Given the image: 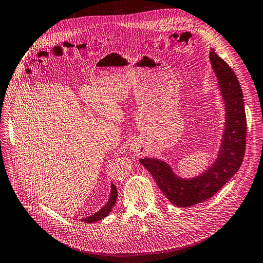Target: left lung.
<instances>
[{"label":"left lung","instance_id":"left-lung-1","mask_svg":"<svg viewBox=\"0 0 263 263\" xmlns=\"http://www.w3.org/2000/svg\"><path fill=\"white\" fill-rule=\"evenodd\" d=\"M209 56L226 106V128L215 164L200 177L183 180L162 161L149 157L139 160L152 174L165 197L172 204L183 208L201 203L216 195L239 170L246 153L247 115L240 83L230 65L214 50Z\"/></svg>","mask_w":263,"mask_h":263}]
</instances>
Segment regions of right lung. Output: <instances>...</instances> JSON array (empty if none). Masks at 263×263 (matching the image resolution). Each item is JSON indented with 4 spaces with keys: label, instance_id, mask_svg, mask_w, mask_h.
Listing matches in <instances>:
<instances>
[{
    "label": "right lung",
    "instance_id": "right-lung-1",
    "mask_svg": "<svg viewBox=\"0 0 263 263\" xmlns=\"http://www.w3.org/2000/svg\"><path fill=\"white\" fill-rule=\"evenodd\" d=\"M116 199H117V189H116V186L114 184H112L110 199L107 202V204L104 205L99 212H97L96 214H94V215H92L90 217L82 219V221L86 222V223H94V222H97V221H99V220H101L103 218H106L110 214V212L112 211L113 206L115 205Z\"/></svg>",
    "mask_w": 263,
    "mask_h": 263
}]
</instances>
